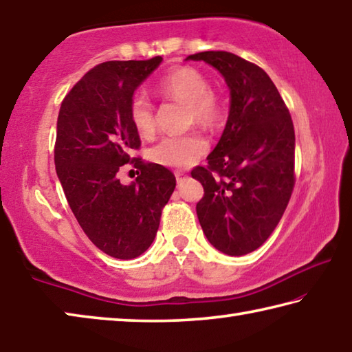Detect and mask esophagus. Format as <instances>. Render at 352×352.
<instances>
[{"label": "esophagus", "mask_w": 352, "mask_h": 352, "mask_svg": "<svg viewBox=\"0 0 352 352\" xmlns=\"http://www.w3.org/2000/svg\"><path fill=\"white\" fill-rule=\"evenodd\" d=\"M175 176H176V181H177V184H181L182 181H186L187 173H184V171H176V173H175Z\"/></svg>", "instance_id": "esophagus-1"}]
</instances>
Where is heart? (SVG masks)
I'll return each mask as SVG.
<instances>
[{
    "label": "heart",
    "mask_w": 352,
    "mask_h": 352,
    "mask_svg": "<svg viewBox=\"0 0 352 352\" xmlns=\"http://www.w3.org/2000/svg\"><path fill=\"white\" fill-rule=\"evenodd\" d=\"M159 95L187 104L190 123L215 129L224 122V106L210 90L209 79L197 68L176 67L155 84ZM129 118L138 134L149 137L154 132V106L143 94H135L129 101ZM209 143L199 132L164 137L149 151L154 164L168 168H187L207 153Z\"/></svg>",
    "instance_id": "b5f03b06"
}]
</instances>
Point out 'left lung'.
Returning <instances> with one entry per match:
<instances>
[{
    "instance_id": "obj_1",
    "label": "left lung",
    "mask_w": 352,
    "mask_h": 352,
    "mask_svg": "<svg viewBox=\"0 0 352 352\" xmlns=\"http://www.w3.org/2000/svg\"><path fill=\"white\" fill-rule=\"evenodd\" d=\"M204 60L226 80L230 104L221 138L192 177L204 187L197 214L207 240L228 256H245L265 243L295 186V129L273 80L256 63L228 51H204Z\"/></svg>"
}]
</instances>
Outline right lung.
Instances as JSON below:
<instances>
[{
	"label": "right lung",
	"instance_id": "obj_1",
	"mask_svg": "<svg viewBox=\"0 0 352 352\" xmlns=\"http://www.w3.org/2000/svg\"><path fill=\"white\" fill-rule=\"evenodd\" d=\"M160 62L155 56L100 63L63 98L57 117L54 164L70 209L91 243L123 261L151 246L176 187L168 168L132 157L140 137L129 101ZM129 162L141 175L123 186L118 171Z\"/></svg>",
	"mask_w": 352,
	"mask_h": 352
}]
</instances>
